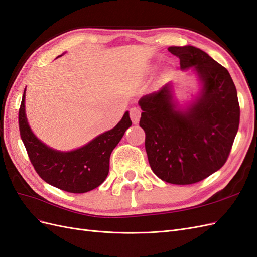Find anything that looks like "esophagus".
Here are the masks:
<instances>
[{"label":"esophagus","mask_w":257,"mask_h":257,"mask_svg":"<svg viewBox=\"0 0 257 257\" xmlns=\"http://www.w3.org/2000/svg\"><path fill=\"white\" fill-rule=\"evenodd\" d=\"M140 117H141V109L140 108L133 107L130 109V118H131V120H133V122L135 124L139 123Z\"/></svg>","instance_id":"1"}]
</instances>
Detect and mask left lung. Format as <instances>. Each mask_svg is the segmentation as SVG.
Returning a JSON list of instances; mask_svg holds the SVG:
<instances>
[{"mask_svg":"<svg viewBox=\"0 0 257 257\" xmlns=\"http://www.w3.org/2000/svg\"><path fill=\"white\" fill-rule=\"evenodd\" d=\"M168 51L195 78L196 95L180 104L172 82L143 95L140 127L153 173L174 185H191L226 163L239 128L238 94L229 71L204 51L191 45Z\"/></svg>","mask_w":257,"mask_h":257,"instance_id":"8db88e82","label":"left lung"}]
</instances>
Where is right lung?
Listing matches in <instances>:
<instances>
[{"label": "right lung", "mask_w": 257, "mask_h": 257, "mask_svg": "<svg viewBox=\"0 0 257 257\" xmlns=\"http://www.w3.org/2000/svg\"><path fill=\"white\" fill-rule=\"evenodd\" d=\"M25 97L26 89L19 108V131L38 175L49 185L70 193H84L102 185L108 175L111 152L133 124L129 111L113 129L96 136L84 146L60 151L43 143L31 130L26 116Z\"/></svg>", "instance_id": "right-lung-1"}]
</instances>
